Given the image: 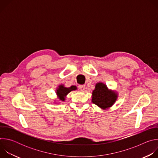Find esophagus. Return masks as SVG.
Instances as JSON below:
<instances>
[{
  "label": "esophagus",
  "instance_id": "1",
  "mask_svg": "<svg viewBox=\"0 0 158 158\" xmlns=\"http://www.w3.org/2000/svg\"><path fill=\"white\" fill-rule=\"evenodd\" d=\"M79 89L81 90V91H85V85H79Z\"/></svg>",
  "mask_w": 158,
  "mask_h": 158
}]
</instances>
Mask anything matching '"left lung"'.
I'll list each match as a JSON object with an SVG mask.
<instances>
[{"mask_svg":"<svg viewBox=\"0 0 158 158\" xmlns=\"http://www.w3.org/2000/svg\"><path fill=\"white\" fill-rule=\"evenodd\" d=\"M118 98L116 91L109 89L106 84L96 83L92 93V102L102 110L109 109L114 104Z\"/></svg>","mask_w":158,"mask_h":158,"instance_id":"left-lung-1","label":"left lung"}]
</instances>
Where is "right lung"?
<instances>
[{"label": "right lung", "mask_w": 158, "mask_h": 158, "mask_svg": "<svg viewBox=\"0 0 158 158\" xmlns=\"http://www.w3.org/2000/svg\"><path fill=\"white\" fill-rule=\"evenodd\" d=\"M76 85H72L69 87H66L64 84H60L56 89V94L57 95V99L60 101L64 102L67 98V94L73 91L77 90ZM54 103H59L57 100L54 101Z\"/></svg>", "instance_id": "right-lung-1"}]
</instances>
